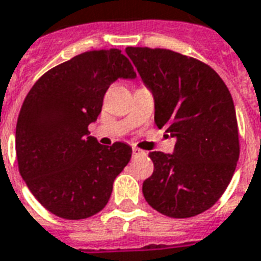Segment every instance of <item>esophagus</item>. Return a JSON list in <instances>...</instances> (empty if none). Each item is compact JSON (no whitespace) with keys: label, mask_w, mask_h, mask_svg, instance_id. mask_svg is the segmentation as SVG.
Masks as SVG:
<instances>
[{"label":"esophagus","mask_w":261,"mask_h":261,"mask_svg":"<svg viewBox=\"0 0 261 261\" xmlns=\"http://www.w3.org/2000/svg\"><path fill=\"white\" fill-rule=\"evenodd\" d=\"M141 154H145L144 150H141V149H138V148H133V157L141 156Z\"/></svg>","instance_id":"esophagus-1"}]
</instances>
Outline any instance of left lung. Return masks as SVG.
I'll return each mask as SVG.
<instances>
[{
  "instance_id": "8db88e82",
  "label": "left lung",
  "mask_w": 261,
  "mask_h": 261,
  "mask_svg": "<svg viewBox=\"0 0 261 261\" xmlns=\"http://www.w3.org/2000/svg\"><path fill=\"white\" fill-rule=\"evenodd\" d=\"M154 98V123L176 138L174 153L150 152L153 174L145 200L170 218L210 210L231 180L240 157L231 94L222 77L200 60L168 49L126 47Z\"/></svg>"
}]
</instances>
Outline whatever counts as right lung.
Here are the masks:
<instances>
[{"mask_svg": "<svg viewBox=\"0 0 261 261\" xmlns=\"http://www.w3.org/2000/svg\"><path fill=\"white\" fill-rule=\"evenodd\" d=\"M119 77H135L119 49L85 51L43 73L21 105L16 124L20 175L59 218L79 220L98 214L109 201L115 178L130 162L128 145L102 146L87 128Z\"/></svg>", "mask_w": 261, "mask_h": 261, "instance_id": "obj_1", "label": "right lung"}]
</instances>
